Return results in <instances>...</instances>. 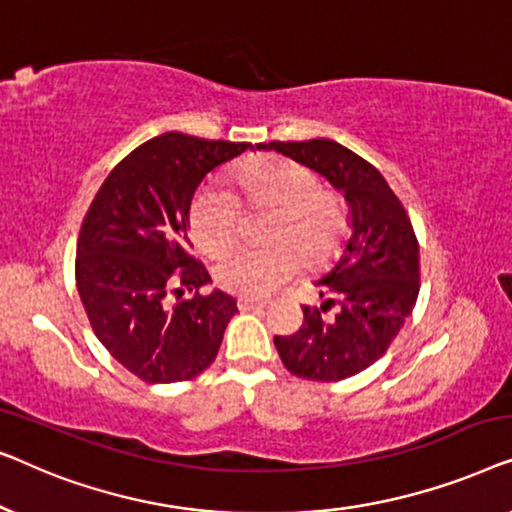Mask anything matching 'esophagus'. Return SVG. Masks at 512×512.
<instances>
[{"label":"esophagus","instance_id":"obj_1","mask_svg":"<svg viewBox=\"0 0 512 512\" xmlns=\"http://www.w3.org/2000/svg\"><path fill=\"white\" fill-rule=\"evenodd\" d=\"M237 307H240L242 312H249V310H263V307H268V303L256 298H237Z\"/></svg>","mask_w":512,"mask_h":512}]
</instances>
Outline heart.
I'll use <instances>...</instances> for the list:
<instances>
[{
	"label": "heart",
	"instance_id": "obj_1",
	"mask_svg": "<svg viewBox=\"0 0 512 512\" xmlns=\"http://www.w3.org/2000/svg\"><path fill=\"white\" fill-rule=\"evenodd\" d=\"M244 205L270 209L265 221V249H233L216 265L221 289L263 298L300 270V258L317 265L333 256L347 230V209L333 191L319 186L317 174L296 160L256 156L237 170ZM242 223L240 198L230 188L209 181L188 207V226L205 254H221L235 242Z\"/></svg>",
	"mask_w": 512,
	"mask_h": 512
}]
</instances>
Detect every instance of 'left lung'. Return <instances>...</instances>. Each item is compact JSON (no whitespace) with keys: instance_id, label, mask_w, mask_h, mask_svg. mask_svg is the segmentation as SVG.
<instances>
[{"instance_id":"obj_1","label":"left lung","mask_w":512,"mask_h":512,"mask_svg":"<svg viewBox=\"0 0 512 512\" xmlns=\"http://www.w3.org/2000/svg\"><path fill=\"white\" fill-rule=\"evenodd\" d=\"M258 149L319 172L345 193L352 209V233L319 279L324 305L303 307L298 333L275 335L289 373L314 382L345 380L387 352L417 303L419 244L410 216L382 172L333 139L270 142Z\"/></svg>"}]
</instances>
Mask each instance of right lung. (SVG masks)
I'll return each instance as SVG.
<instances>
[{
  "label": "right lung",
  "mask_w": 512,
  "mask_h": 512,
  "mask_svg": "<svg viewBox=\"0 0 512 512\" xmlns=\"http://www.w3.org/2000/svg\"><path fill=\"white\" fill-rule=\"evenodd\" d=\"M247 142L165 132L128 153L90 202L76 242V289L109 354L149 384L184 382L212 366L237 312L191 254L188 207L214 167ZM195 290L169 310L167 292Z\"/></svg>",
  "instance_id": "obj_1"
}]
</instances>
